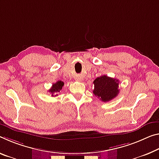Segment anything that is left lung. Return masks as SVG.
Masks as SVG:
<instances>
[{
  "instance_id": "8db88e82",
  "label": "left lung",
  "mask_w": 159,
  "mask_h": 159,
  "mask_svg": "<svg viewBox=\"0 0 159 159\" xmlns=\"http://www.w3.org/2000/svg\"><path fill=\"white\" fill-rule=\"evenodd\" d=\"M94 90L93 94L103 102L112 100L119 93V80L103 75L98 77L93 81Z\"/></svg>"
}]
</instances>
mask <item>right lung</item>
I'll return each instance as SVG.
<instances>
[{
    "instance_id": "obj_1",
    "label": "right lung",
    "mask_w": 159,
    "mask_h": 159,
    "mask_svg": "<svg viewBox=\"0 0 159 159\" xmlns=\"http://www.w3.org/2000/svg\"><path fill=\"white\" fill-rule=\"evenodd\" d=\"M64 83L61 80H58L56 84L52 85L51 89L49 90V92L52 94V96H57L58 95H56L57 93L60 92V90L62 89V87L64 86Z\"/></svg>"
}]
</instances>
